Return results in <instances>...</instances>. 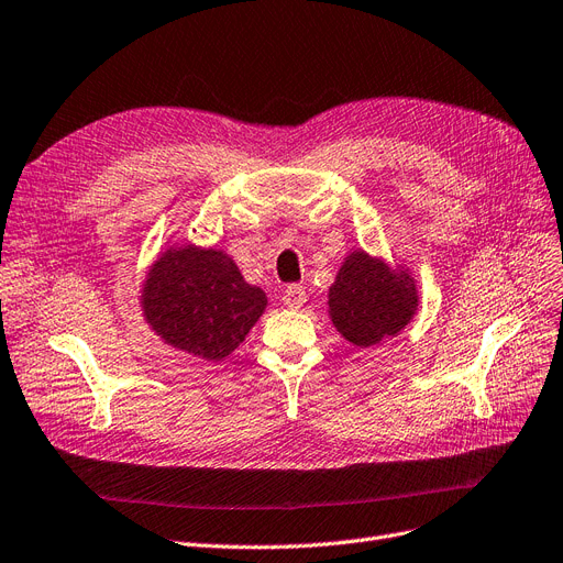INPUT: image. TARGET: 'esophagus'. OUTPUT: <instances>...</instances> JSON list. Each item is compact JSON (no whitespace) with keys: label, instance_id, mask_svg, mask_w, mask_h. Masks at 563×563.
Here are the masks:
<instances>
[{"label":"esophagus","instance_id":"obj_1","mask_svg":"<svg viewBox=\"0 0 563 563\" xmlns=\"http://www.w3.org/2000/svg\"><path fill=\"white\" fill-rule=\"evenodd\" d=\"M307 300V290L305 286L300 284H290L284 288V296H282V302L288 307V309H300Z\"/></svg>","mask_w":563,"mask_h":563}]
</instances>
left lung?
<instances>
[{"mask_svg":"<svg viewBox=\"0 0 563 563\" xmlns=\"http://www.w3.org/2000/svg\"><path fill=\"white\" fill-rule=\"evenodd\" d=\"M418 307V282L411 269L365 250L346 254L328 288V317L357 349H372L397 336L413 321Z\"/></svg>","mask_w":563,"mask_h":563,"instance_id":"obj_1","label":"left lung"}]
</instances>
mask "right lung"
Listing matches in <instances>:
<instances>
[{
	"label": "right lung",
	"mask_w": 563,
	"mask_h": 563,
	"mask_svg": "<svg viewBox=\"0 0 563 563\" xmlns=\"http://www.w3.org/2000/svg\"><path fill=\"white\" fill-rule=\"evenodd\" d=\"M139 305L159 340L221 363L267 307L265 290L246 284L235 261L212 246L170 242L147 267Z\"/></svg>",
	"instance_id": "1"
}]
</instances>
